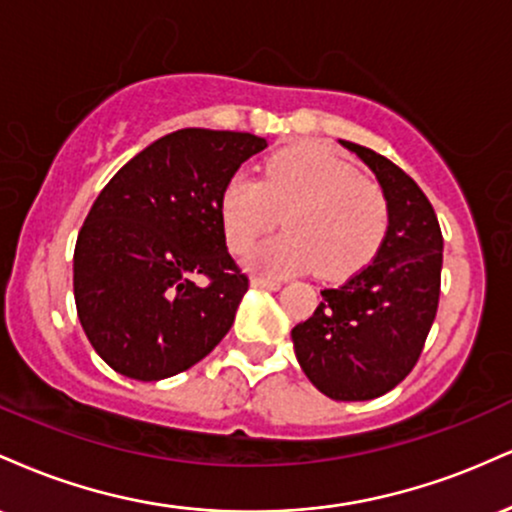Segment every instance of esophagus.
Returning a JSON list of instances; mask_svg holds the SVG:
<instances>
[{"label":"esophagus","instance_id":"obj_1","mask_svg":"<svg viewBox=\"0 0 512 512\" xmlns=\"http://www.w3.org/2000/svg\"><path fill=\"white\" fill-rule=\"evenodd\" d=\"M252 286H257V289L279 291L281 289V281L279 279H267V276H252Z\"/></svg>","mask_w":512,"mask_h":512}]
</instances>
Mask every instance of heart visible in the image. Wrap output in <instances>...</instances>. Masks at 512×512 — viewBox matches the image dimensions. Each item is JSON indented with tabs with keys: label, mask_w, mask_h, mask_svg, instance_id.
<instances>
[{
	"label": "heart",
	"mask_w": 512,
	"mask_h": 512,
	"mask_svg": "<svg viewBox=\"0 0 512 512\" xmlns=\"http://www.w3.org/2000/svg\"><path fill=\"white\" fill-rule=\"evenodd\" d=\"M219 214L233 252L250 250L284 216L289 233L248 257L252 269L279 276L310 267L330 279L354 274L373 260L390 226L380 182L315 146L279 151L264 166L262 180H228Z\"/></svg>",
	"instance_id": "1"
}]
</instances>
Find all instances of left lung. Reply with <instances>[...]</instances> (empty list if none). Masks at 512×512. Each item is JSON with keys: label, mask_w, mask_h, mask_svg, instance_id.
I'll use <instances>...</instances> for the list:
<instances>
[{"label": "left lung", "mask_w": 512, "mask_h": 512, "mask_svg": "<svg viewBox=\"0 0 512 512\" xmlns=\"http://www.w3.org/2000/svg\"><path fill=\"white\" fill-rule=\"evenodd\" d=\"M373 170L390 204L378 255L291 330L293 349L322 395L366 402L411 373L438 313L443 233L421 187L390 158L344 142Z\"/></svg>", "instance_id": "obj_1"}]
</instances>
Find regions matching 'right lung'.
Masks as SVG:
<instances>
[{
	"label": "right lung",
	"instance_id": "right-lung-1",
	"mask_svg": "<svg viewBox=\"0 0 512 512\" xmlns=\"http://www.w3.org/2000/svg\"><path fill=\"white\" fill-rule=\"evenodd\" d=\"M264 146L248 132L178 129L125 163L93 202L74 248L76 315L120 375H178L231 330L250 281L226 250L219 199Z\"/></svg>",
	"mask_w": 512,
	"mask_h": 512
}]
</instances>
